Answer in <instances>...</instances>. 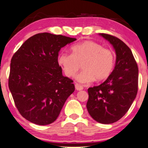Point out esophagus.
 <instances>
[{
	"mask_svg": "<svg viewBox=\"0 0 148 148\" xmlns=\"http://www.w3.org/2000/svg\"><path fill=\"white\" fill-rule=\"evenodd\" d=\"M75 88L76 90H81L84 89V87H83V86H81V85H80L79 84H76Z\"/></svg>",
	"mask_w": 148,
	"mask_h": 148,
	"instance_id": "1",
	"label": "esophagus"
}]
</instances>
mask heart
<instances>
[{
  "instance_id": "1",
  "label": "heart",
  "mask_w": 148,
  "mask_h": 148,
  "mask_svg": "<svg viewBox=\"0 0 148 148\" xmlns=\"http://www.w3.org/2000/svg\"><path fill=\"white\" fill-rule=\"evenodd\" d=\"M58 63L66 76L74 77L78 71L83 70L76 79L86 84L107 79L113 72L115 66L114 53L108 48L94 41H85L71 47V54L60 53L58 56Z\"/></svg>"
}]
</instances>
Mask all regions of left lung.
<instances>
[{"label": "left lung", "mask_w": 148, "mask_h": 148, "mask_svg": "<svg viewBox=\"0 0 148 148\" xmlns=\"http://www.w3.org/2000/svg\"><path fill=\"white\" fill-rule=\"evenodd\" d=\"M100 35L114 47L116 63L111 75L99 86L88 89L86 107L98 123L111 124L122 118L132 106L138 92V68L131 49L118 37Z\"/></svg>", "instance_id": "8db88e82"}]
</instances>
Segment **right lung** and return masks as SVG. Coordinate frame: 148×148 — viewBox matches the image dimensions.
I'll use <instances>...</instances> for the list:
<instances>
[{"label": "right lung", "mask_w": 148, "mask_h": 148, "mask_svg": "<svg viewBox=\"0 0 148 148\" xmlns=\"http://www.w3.org/2000/svg\"><path fill=\"white\" fill-rule=\"evenodd\" d=\"M76 38L38 33L30 37L11 59L8 86L23 118L39 125L53 123L68 97L73 81L63 76L58 63L62 47Z\"/></svg>", "instance_id": "add662e5"}]
</instances>
